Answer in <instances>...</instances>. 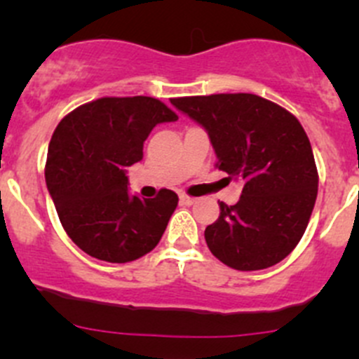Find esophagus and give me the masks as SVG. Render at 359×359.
<instances>
[{"label": "esophagus", "instance_id": "1", "mask_svg": "<svg viewBox=\"0 0 359 359\" xmlns=\"http://www.w3.org/2000/svg\"><path fill=\"white\" fill-rule=\"evenodd\" d=\"M196 201L194 200V198H189V196H186V194H182V196H180V205H193V203Z\"/></svg>", "mask_w": 359, "mask_h": 359}]
</instances>
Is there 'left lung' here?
<instances>
[{
    "instance_id": "8db88e82",
    "label": "left lung",
    "mask_w": 359,
    "mask_h": 359,
    "mask_svg": "<svg viewBox=\"0 0 359 359\" xmlns=\"http://www.w3.org/2000/svg\"><path fill=\"white\" fill-rule=\"evenodd\" d=\"M206 130L217 168L241 180L240 201L220 205L205 229L210 252L238 271L281 262L302 238L318 196L311 142L295 116L253 93L172 99Z\"/></svg>"
}]
</instances>
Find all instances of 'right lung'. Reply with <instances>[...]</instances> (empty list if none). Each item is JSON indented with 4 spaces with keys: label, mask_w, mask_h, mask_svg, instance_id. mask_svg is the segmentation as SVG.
<instances>
[{
    "label": "right lung",
    "mask_w": 359,
    "mask_h": 359,
    "mask_svg": "<svg viewBox=\"0 0 359 359\" xmlns=\"http://www.w3.org/2000/svg\"><path fill=\"white\" fill-rule=\"evenodd\" d=\"M179 116L153 97H104L69 112L53 132L45 179L67 236L90 257L125 264L161 240L179 198L128 193L126 168L159 123Z\"/></svg>",
    "instance_id": "obj_1"
}]
</instances>
